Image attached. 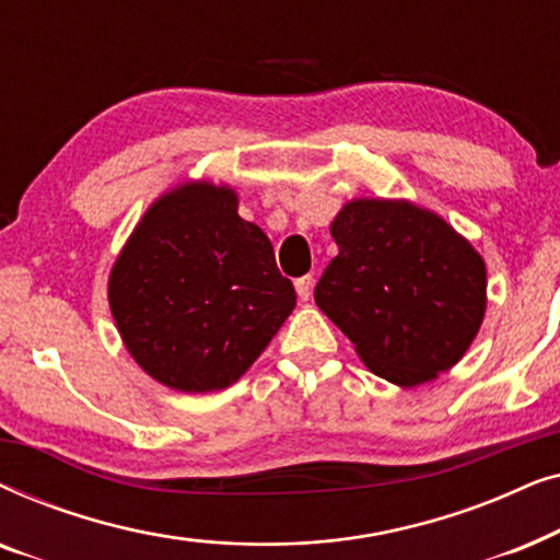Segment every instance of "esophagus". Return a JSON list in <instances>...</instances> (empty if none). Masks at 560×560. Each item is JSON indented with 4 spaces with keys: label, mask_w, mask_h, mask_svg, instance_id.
Here are the masks:
<instances>
[{
    "label": "esophagus",
    "mask_w": 560,
    "mask_h": 560,
    "mask_svg": "<svg viewBox=\"0 0 560 560\" xmlns=\"http://www.w3.org/2000/svg\"><path fill=\"white\" fill-rule=\"evenodd\" d=\"M295 290H298V298H301V301H308L311 293H313V278H311V275H305V278H298Z\"/></svg>",
    "instance_id": "obj_1"
}]
</instances>
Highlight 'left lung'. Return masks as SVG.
I'll use <instances>...</instances> for the list:
<instances>
[{"label":"left lung","instance_id":"8db88e82","mask_svg":"<svg viewBox=\"0 0 560 560\" xmlns=\"http://www.w3.org/2000/svg\"><path fill=\"white\" fill-rule=\"evenodd\" d=\"M316 305L377 377L418 387L454 366L487 313V265L446 219L405 198H351Z\"/></svg>","mask_w":560,"mask_h":560}]
</instances>
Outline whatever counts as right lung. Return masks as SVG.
<instances>
[{
    "label": "right lung",
    "instance_id": "right-lung-1",
    "mask_svg": "<svg viewBox=\"0 0 560 560\" xmlns=\"http://www.w3.org/2000/svg\"><path fill=\"white\" fill-rule=\"evenodd\" d=\"M226 183L186 180L150 203L109 272V308L129 357L160 385H234L295 308L272 244L240 217Z\"/></svg>",
    "mask_w": 560,
    "mask_h": 560
}]
</instances>
